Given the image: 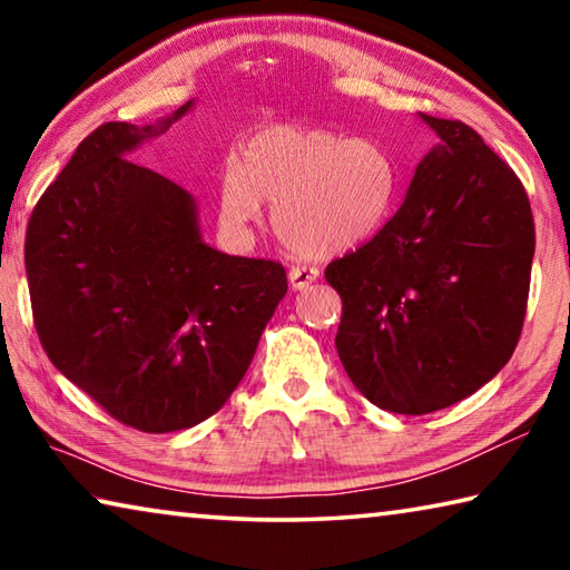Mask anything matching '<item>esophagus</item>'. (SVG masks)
Here are the masks:
<instances>
[{
	"instance_id": "esophagus-1",
	"label": "esophagus",
	"mask_w": 570,
	"mask_h": 570,
	"mask_svg": "<svg viewBox=\"0 0 570 570\" xmlns=\"http://www.w3.org/2000/svg\"><path fill=\"white\" fill-rule=\"evenodd\" d=\"M316 278H320V268H314L308 264H294L292 268H288V284H292V288H296V292L308 288L316 282Z\"/></svg>"
}]
</instances>
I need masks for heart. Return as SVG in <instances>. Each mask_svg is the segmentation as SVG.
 Listing matches in <instances>:
<instances>
[{
  "label": "heart",
  "mask_w": 570,
  "mask_h": 570,
  "mask_svg": "<svg viewBox=\"0 0 570 570\" xmlns=\"http://www.w3.org/2000/svg\"><path fill=\"white\" fill-rule=\"evenodd\" d=\"M400 168L372 138L276 125L244 142L220 180V214L230 226L274 206V226L288 248L334 256L374 238L394 214Z\"/></svg>",
  "instance_id": "obj_1"
}]
</instances>
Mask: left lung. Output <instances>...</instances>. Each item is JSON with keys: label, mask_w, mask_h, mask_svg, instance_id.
<instances>
[{"label": "left lung", "mask_w": 570, "mask_h": 570, "mask_svg": "<svg viewBox=\"0 0 570 570\" xmlns=\"http://www.w3.org/2000/svg\"><path fill=\"white\" fill-rule=\"evenodd\" d=\"M440 142L377 236L326 266L336 352L366 400L428 414L470 397L523 332L535 226L523 183L470 125L420 115Z\"/></svg>", "instance_id": "left-lung-1"}]
</instances>
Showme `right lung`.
I'll return each instance as SVG.
<instances>
[{
	"label": "right lung",
	"instance_id": "obj_1",
	"mask_svg": "<svg viewBox=\"0 0 570 570\" xmlns=\"http://www.w3.org/2000/svg\"><path fill=\"white\" fill-rule=\"evenodd\" d=\"M190 105L146 128H95L37 200L24 238L50 362L110 417L150 435L224 407L288 288L278 262L204 244L190 193L128 160Z\"/></svg>",
	"mask_w": 570,
	"mask_h": 570
}]
</instances>
